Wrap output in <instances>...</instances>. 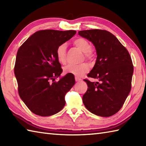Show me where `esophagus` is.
Instances as JSON below:
<instances>
[{"label":"esophagus","mask_w":146,"mask_h":146,"mask_svg":"<svg viewBox=\"0 0 146 146\" xmlns=\"http://www.w3.org/2000/svg\"><path fill=\"white\" fill-rule=\"evenodd\" d=\"M81 80H82L80 78H78V77H75V81L76 82H80V81H81Z\"/></svg>","instance_id":"1"}]
</instances>
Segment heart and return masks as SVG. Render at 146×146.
<instances>
[{"instance_id":"obj_1","label":"heart","mask_w":146,"mask_h":146,"mask_svg":"<svg viewBox=\"0 0 146 146\" xmlns=\"http://www.w3.org/2000/svg\"><path fill=\"white\" fill-rule=\"evenodd\" d=\"M74 45L78 48L82 52L84 53L85 58L86 59H91L92 58V52L91 50L90 43L87 40L78 38L74 41ZM66 50L67 45L62 44L57 48L56 57L58 61L61 64H65L66 61ZM89 70V67L87 64L83 63L80 65L70 64L64 67V71L66 74H71L77 77H80L84 74L87 73Z\"/></svg>"}]
</instances>
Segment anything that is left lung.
Instances as JSON below:
<instances>
[{
    "instance_id": "obj_1",
    "label": "left lung",
    "mask_w": 146,
    "mask_h": 146,
    "mask_svg": "<svg viewBox=\"0 0 146 146\" xmlns=\"http://www.w3.org/2000/svg\"><path fill=\"white\" fill-rule=\"evenodd\" d=\"M95 47V65L87 76L98 79L96 83L85 80L88 85L82 101L94 115L109 117L121 109L131 90L133 66L127 48L106 30L78 31Z\"/></svg>"
}]
</instances>
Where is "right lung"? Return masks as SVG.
I'll list each match as a JSON object with an SVG mask.
<instances>
[{"label": "right lung", "instance_id": "1", "mask_svg": "<svg viewBox=\"0 0 146 146\" xmlns=\"http://www.w3.org/2000/svg\"><path fill=\"white\" fill-rule=\"evenodd\" d=\"M75 30H45L30 36L18 50L14 75L19 97L31 112L41 116L59 112L66 104L64 96L75 84L66 74L58 82L62 70L56 50L75 35Z\"/></svg>", "mask_w": 146, "mask_h": 146}]
</instances>
